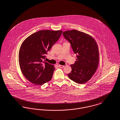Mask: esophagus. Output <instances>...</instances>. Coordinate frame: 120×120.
Here are the masks:
<instances>
[{
    "label": "esophagus",
    "mask_w": 120,
    "mask_h": 120,
    "mask_svg": "<svg viewBox=\"0 0 120 120\" xmlns=\"http://www.w3.org/2000/svg\"><path fill=\"white\" fill-rule=\"evenodd\" d=\"M59 67H60V68H63V67H64V66L59 65Z\"/></svg>",
    "instance_id": "34e87169"
}]
</instances>
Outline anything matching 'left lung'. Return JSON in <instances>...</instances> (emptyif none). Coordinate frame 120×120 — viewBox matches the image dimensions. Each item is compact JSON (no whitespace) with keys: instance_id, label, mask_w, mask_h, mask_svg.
<instances>
[{"instance_id":"obj_1","label":"left lung","mask_w":120,"mask_h":120,"mask_svg":"<svg viewBox=\"0 0 120 120\" xmlns=\"http://www.w3.org/2000/svg\"><path fill=\"white\" fill-rule=\"evenodd\" d=\"M64 38L71 43L77 59L71 64V72L69 78L79 84L89 80L96 72L99 62V53L97 43L91 36L73 29L63 33Z\"/></svg>"}]
</instances>
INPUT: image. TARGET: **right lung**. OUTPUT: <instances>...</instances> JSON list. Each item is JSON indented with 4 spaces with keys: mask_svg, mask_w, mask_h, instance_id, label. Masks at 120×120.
<instances>
[{
    "mask_svg": "<svg viewBox=\"0 0 120 120\" xmlns=\"http://www.w3.org/2000/svg\"><path fill=\"white\" fill-rule=\"evenodd\" d=\"M62 33V30H41L30 35L22 44L19 67L24 77L32 83L42 85L51 79L55 68L43 60Z\"/></svg>",
    "mask_w": 120,
    "mask_h": 120,
    "instance_id": "obj_1",
    "label": "right lung"
}]
</instances>
